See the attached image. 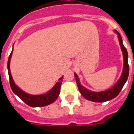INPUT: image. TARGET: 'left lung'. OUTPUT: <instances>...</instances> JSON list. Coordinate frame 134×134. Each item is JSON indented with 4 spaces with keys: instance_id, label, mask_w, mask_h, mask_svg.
I'll list each match as a JSON object with an SVG mask.
<instances>
[{
    "instance_id": "left-lung-1",
    "label": "left lung",
    "mask_w": 134,
    "mask_h": 134,
    "mask_svg": "<svg viewBox=\"0 0 134 134\" xmlns=\"http://www.w3.org/2000/svg\"><path fill=\"white\" fill-rule=\"evenodd\" d=\"M115 32H116L117 34L118 35L119 42H120V44L121 48L122 51L123 57H124V67H123L122 73L120 79H119L118 81L117 82L116 84L113 88L106 90V91L101 92L90 91L81 85L79 79L76 74L74 73L76 81V84H77L78 88L80 92L83 97L86 98V99L91 101V102H106V101H109V100L112 99L115 97H117L119 94V93L120 92L121 90L122 89L123 86L127 81L128 76H129V64H128V53H127V51L125 46L123 45L122 39L120 34L116 30H115Z\"/></svg>"
}]
</instances>
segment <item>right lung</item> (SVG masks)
Wrapping results in <instances>:
<instances>
[{
	"label": "right lung",
	"instance_id": "right-lung-1",
	"mask_svg": "<svg viewBox=\"0 0 134 134\" xmlns=\"http://www.w3.org/2000/svg\"><path fill=\"white\" fill-rule=\"evenodd\" d=\"M13 49L11 53L9 55L8 62H7V69H8V74H9V79L10 87H11L12 91L14 94H16L19 97L24 101L27 105L32 107H40V106H44L52 104L57 99L58 97L60 91V86L63 81V77H61L59 79V82H58L51 90L48 92V93L45 94H40V95H31L22 91L19 88H18L16 86L13 79L12 77L11 73H10V68H9V63L11 59Z\"/></svg>",
	"mask_w": 134,
	"mask_h": 134
}]
</instances>
